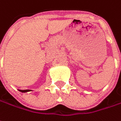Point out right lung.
I'll use <instances>...</instances> for the list:
<instances>
[{
  "label": "right lung",
  "instance_id": "1",
  "mask_svg": "<svg viewBox=\"0 0 121 121\" xmlns=\"http://www.w3.org/2000/svg\"><path fill=\"white\" fill-rule=\"evenodd\" d=\"M22 93H26V92H28V91H30V90H19Z\"/></svg>",
  "mask_w": 121,
  "mask_h": 121
}]
</instances>
